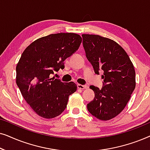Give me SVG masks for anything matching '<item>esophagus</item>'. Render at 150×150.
Returning <instances> with one entry per match:
<instances>
[{"instance_id": "1", "label": "esophagus", "mask_w": 150, "mask_h": 150, "mask_svg": "<svg viewBox=\"0 0 150 150\" xmlns=\"http://www.w3.org/2000/svg\"><path fill=\"white\" fill-rule=\"evenodd\" d=\"M77 87H78V89H87L88 86H87V85H81V84H78V85H77Z\"/></svg>"}]
</instances>
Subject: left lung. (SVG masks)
<instances>
[{
	"instance_id": "1",
	"label": "left lung",
	"mask_w": 150,
	"mask_h": 150,
	"mask_svg": "<svg viewBox=\"0 0 150 150\" xmlns=\"http://www.w3.org/2000/svg\"><path fill=\"white\" fill-rule=\"evenodd\" d=\"M82 37L86 57L95 73H104L101 89L89 87L95 97L87 104V109L98 120H109L124 110L134 91V66L126 51L115 41L98 35L83 34Z\"/></svg>"
}]
</instances>
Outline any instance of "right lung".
<instances>
[{
  "instance_id": "1",
  "label": "right lung",
  "mask_w": 150,
  "mask_h": 150,
  "mask_svg": "<svg viewBox=\"0 0 150 150\" xmlns=\"http://www.w3.org/2000/svg\"><path fill=\"white\" fill-rule=\"evenodd\" d=\"M81 42V37L76 33L51 34L34 41L22 54L16 66V84L38 115L54 118L66 108L69 96L76 91L77 86L50 76L64 69V61Z\"/></svg>"
}]
</instances>
